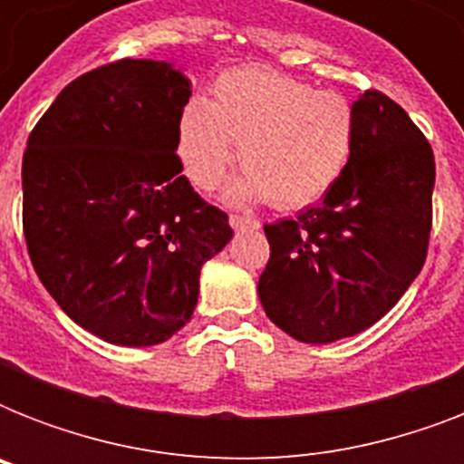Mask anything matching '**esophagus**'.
Wrapping results in <instances>:
<instances>
[{"instance_id":"34e87169","label":"esophagus","mask_w":464,"mask_h":464,"mask_svg":"<svg viewBox=\"0 0 464 464\" xmlns=\"http://www.w3.org/2000/svg\"><path fill=\"white\" fill-rule=\"evenodd\" d=\"M228 224H231L233 231H243V228H257V221L255 218H247V217H238V214H231L228 218Z\"/></svg>"}]
</instances>
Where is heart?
<instances>
[{"label":"heart","mask_w":464,"mask_h":464,"mask_svg":"<svg viewBox=\"0 0 464 464\" xmlns=\"http://www.w3.org/2000/svg\"><path fill=\"white\" fill-rule=\"evenodd\" d=\"M356 111L337 91L275 69L226 72L211 103L192 98L178 120V156L199 189H214L236 160L246 175L228 188L233 204L265 199L298 209L330 192L352 163Z\"/></svg>","instance_id":"obj_1"}]
</instances>
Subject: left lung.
Returning a JSON list of instances; mask_svg holds the SVG:
<instances>
[{"label":"left lung","mask_w":464,"mask_h":464,"mask_svg":"<svg viewBox=\"0 0 464 464\" xmlns=\"http://www.w3.org/2000/svg\"><path fill=\"white\" fill-rule=\"evenodd\" d=\"M352 163L323 202L265 226L257 284L272 323L305 344H330L378 323L424 267L436 182L431 144L381 91L353 103Z\"/></svg>","instance_id":"obj_1"}]
</instances>
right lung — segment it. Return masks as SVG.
Here are the masks:
<instances>
[{
  "label": "right lung",
  "instance_id": "1",
  "mask_svg": "<svg viewBox=\"0 0 464 464\" xmlns=\"http://www.w3.org/2000/svg\"><path fill=\"white\" fill-rule=\"evenodd\" d=\"M192 83L170 62L120 60L54 98L24 154L35 275L76 324L120 346L166 342L192 317L199 272L233 238L178 159Z\"/></svg>",
  "mask_w": 464,
  "mask_h": 464
}]
</instances>
